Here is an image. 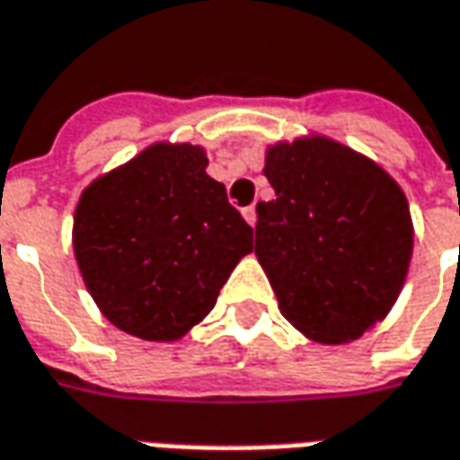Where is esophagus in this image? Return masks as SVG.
Masks as SVG:
<instances>
[{"label":"esophagus","mask_w":460,"mask_h":460,"mask_svg":"<svg viewBox=\"0 0 460 460\" xmlns=\"http://www.w3.org/2000/svg\"><path fill=\"white\" fill-rule=\"evenodd\" d=\"M243 217H245V223L248 225H255V220H258V215H255V208H245L243 209Z\"/></svg>","instance_id":"obj_1"}]
</instances>
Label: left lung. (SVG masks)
<instances>
[{
  "instance_id": "8db88e82",
  "label": "left lung",
  "mask_w": 460,
  "mask_h": 460,
  "mask_svg": "<svg viewBox=\"0 0 460 460\" xmlns=\"http://www.w3.org/2000/svg\"><path fill=\"white\" fill-rule=\"evenodd\" d=\"M276 199L258 202L255 255L280 314L319 344L387 316L412 258L405 192L380 164L326 137L268 146Z\"/></svg>"
}]
</instances>
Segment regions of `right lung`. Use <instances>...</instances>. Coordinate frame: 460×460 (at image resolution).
I'll list each match as a JSON object with an SVG mask.
<instances>
[{"label":"right lung","mask_w":460,"mask_h":460,"mask_svg":"<svg viewBox=\"0 0 460 460\" xmlns=\"http://www.w3.org/2000/svg\"><path fill=\"white\" fill-rule=\"evenodd\" d=\"M205 169L202 146L151 144L80 194V276L101 314L131 337H184L252 251V227Z\"/></svg>","instance_id":"1"}]
</instances>
